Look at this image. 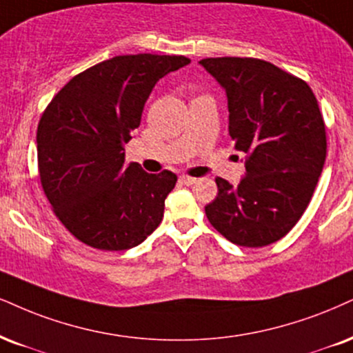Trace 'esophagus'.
<instances>
[{
  "label": "esophagus",
  "mask_w": 353,
  "mask_h": 353,
  "mask_svg": "<svg viewBox=\"0 0 353 353\" xmlns=\"http://www.w3.org/2000/svg\"><path fill=\"white\" fill-rule=\"evenodd\" d=\"M180 183H183V185H186V186H190V185L196 183V178L188 176V175H181V176H180Z\"/></svg>",
  "instance_id": "obj_1"
}]
</instances>
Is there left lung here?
I'll list each match as a JSON object with an SVG mask.
<instances>
[{
  "label": "left lung",
  "instance_id": "obj_1",
  "mask_svg": "<svg viewBox=\"0 0 353 353\" xmlns=\"http://www.w3.org/2000/svg\"><path fill=\"white\" fill-rule=\"evenodd\" d=\"M199 65L224 88L229 136L245 154L239 185L216 178L208 219L237 245L280 241L306 211L325 162V125L314 93L265 60L217 57Z\"/></svg>",
  "mask_w": 353,
  "mask_h": 353
}]
</instances>
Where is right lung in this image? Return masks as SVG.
Returning <instances> with one entry per match:
<instances>
[{
	"label": "right lung",
	"instance_id": "obj_1",
	"mask_svg": "<svg viewBox=\"0 0 353 353\" xmlns=\"http://www.w3.org/2000/svg\"><path fill=\"white\" fill-rule=\"evenodd\" d=\"M188 63L183 55L112 57L73 77L43 111L39 176L55 216L78 241L128 250L162 223L176 175L124 165V143L157 81Z\"/></svg>",
	"mask_w": 353,
	"mask_h": 353
}]
</instances>
